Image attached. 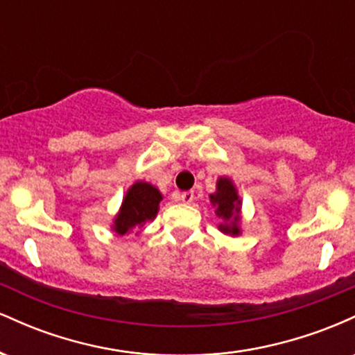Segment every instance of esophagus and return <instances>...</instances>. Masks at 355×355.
Listing matches in <instances>:
<instances>
[{
  "label": "esophagus",
  "instance_id": "esophagus-1",
  "mask_svg": "<svg viewBox=\"0 0 355 355\" xmlns=\"http://www.w3.org/2000/svg\"><path fill=\"white\" fill-rule=\"evenodd\" d=\"M193 198H195L193 191H182V193H180V200L183 203H191V202H193Z\"/></svg>",
  "mask_w": 355,
  "mask_h": 355
}]
</instances>
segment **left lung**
<instances>
[{"instance_id":"left-lung-1","label":"left lung","mask_w":355,"mask_h":355,"mask_svg":"<svg viewBox=\"0 0 355 355\" xmlns=\"http://www.w3.org/2000/svg\"><path fill=\"white\" fill-rule=\"evenodd\" d=\"M210 200L217 207V215L218 217L229 220L233 217V214H236L234 218V222L232 225H220L222 232L225 234H232L237 235L239 234V227H237V220H239V210H240V200L237 197V190L234 189L232 182L229 178H220L217 182V193L210 195Z\"/></svg>"}]
</instances>
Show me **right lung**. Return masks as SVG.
I'll list each match as a JSON object with an SVG mask.
<instances>
[{
  "label": "right lung",
  "mask_w": 355,
  "mask_h": 355,
  "mask_svg": "<svg viewBox=\"0 0 355 355\" xmlns=\"http://www.w3.org/2000/svg\"><path fill=\"white\" fill-rule=\"evenodd\" d=\"M160 200L162 195L155 187L145 182H137L126 193L113 229L116 234L125 235L133 227L155 218Z\"/></svg>",
  "instance_id": "add662e5"
}]
</instances>
